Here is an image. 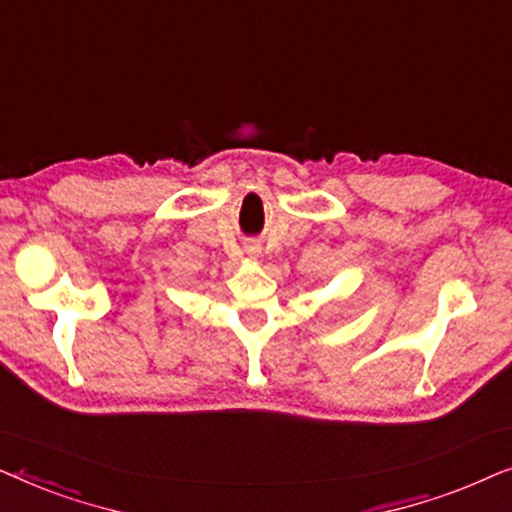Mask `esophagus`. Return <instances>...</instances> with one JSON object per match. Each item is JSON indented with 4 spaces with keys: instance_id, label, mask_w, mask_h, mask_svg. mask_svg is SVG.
Returning <instances> with one entry per match:
<instances>
[{
    "instance_id": "34e87169",
    "label": "esophagus",
    "mask_w": 512,
    "mask_h": 512,
    "mask_svg": "<svg viewBox=\"0 0 512 512\" xmlns=\"http://www.w3.org/2000/svg\"><path fill=\"white\" fill-rule=\"evenodd\" d=\"M258 254H261V249H258V247H256V244H249V247H247V256H251V258H256Z\"/></svg>"
}]
</instances>
